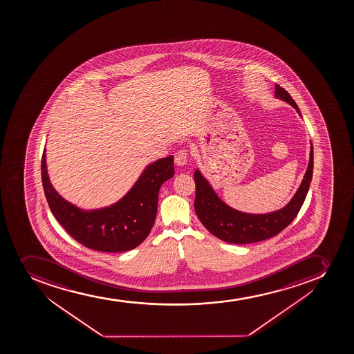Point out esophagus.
<instances>
[{
  "instance_id": "1",
  "label": "esophagus",
  "mask_w": 354,
  "mask_h": 354,
  "mask_svg": "<svg viewBox=\"0 0 354 354\" xmlns=\"http://www.w3.org/2000/svg\"><path fill=\"white\" fill-rule=\"evenodd\" d=\"M175 165L178 166H185L188 162V152L187 150H178L174 153Z\"/></svg>"
}]
</instances>
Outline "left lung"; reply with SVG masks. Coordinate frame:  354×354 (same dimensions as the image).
Here are the masks:
<instances>
[{"mask_svg": "<svg viewBox=\"0 0 354 354\" xmlns=\"http://www.w3.org/2000/svg\"><path fill=\"white\" fill-rule=\"evenodd\" d=\"M276 98L288 102L300 114L299 107L285 88L276 84ZM310 149L309 164L298 192L286 207L280 210L266 214H252L240 212L228 207L214 193L210 183H207L198 169L195 171L194 180L196 186L195 211L201 223L211 234L223 241L245 245L252 242L263 241L272 238L286 228L297 217L308 193L313 178V144Z\"/></svg>", "mask_w": 354, "mask_h": 354, "instance_id": "8db88e82", "label": "left lung"}]
</instances>
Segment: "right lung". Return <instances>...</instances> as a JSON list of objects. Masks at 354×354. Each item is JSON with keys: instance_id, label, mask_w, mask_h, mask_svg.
<instances>
[{"instance_id": "add662e5", "label": "right lung", "mask_w": 354, "mask_h": 354, "mask_svg": "<svg viewBox=\"0 0 354 354\" xmlns=\"http://www.w3.org/2000/svg\"><path fill=\"white\" fill-rule=\"evenodd\" d=\"M173 175L174 157L161 158L147 166L119 202L99 210L84 211L53 188L47 174L46 150L41 158L42 187L53 216L76 241L99 252H127L147 238L157 216L159 189Z\"/></svg>"}]
</instances>
